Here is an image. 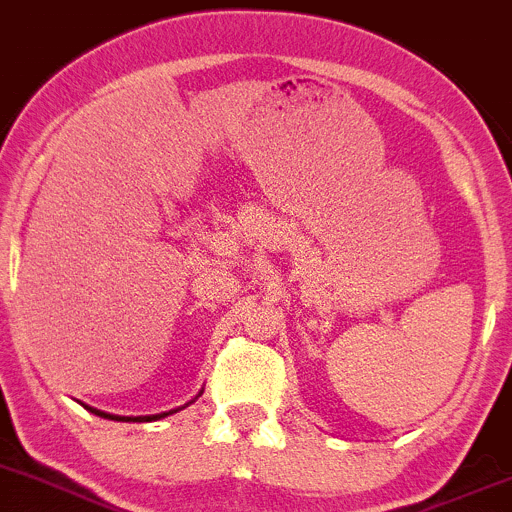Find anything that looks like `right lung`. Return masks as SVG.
<instances>
[{
    "label": "right lung",
    "mask_w": 512,
    "mask_h": 512,
    "mask_svg": "<svg viewBox=\"0 0 512 512\" xmlns=\"http://www.w3.org/2000/svg\"><path fill=\"white\" fill-rule=\"evenodd\" d=\"M202 395V390L200 393L195 395V398L190 400V403H185V405H180V408H173V410H168V412H156V415H139V417H124V415H109V412H102V410H97V408H90V405H85L87 410L90 412H95L97 417H104V420H117V422H156V420H163V417H168V415H173V412H178V410H185L188 408V405H192L195 403L197 398H200Z\"/></svg>",
    "instance_id": "add662e5"
}]
</instances>
